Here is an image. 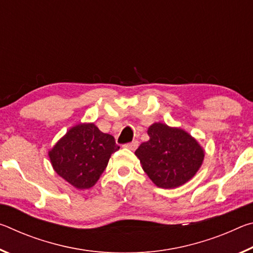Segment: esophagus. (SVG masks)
<instances>
[{"label": "esophagus", "instance_id": "1", "mask_svg": "<svg viewBox=\"0 0 253 253\" xmlns=\"http://www.w3.org/2000/svg\"><path fill=\"white\" fill-rule=\"evenodd\" d=\"M125 147L128 149H131V151H135V149L138 147V140H132L131 143L125 144Z\"/></svg>", "mask_w": 253, "mask_h": 253}]
</instances>
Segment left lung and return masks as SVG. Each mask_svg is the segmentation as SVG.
Listing matches in <instances>:
<instances>
[{
	"label": "left lung",
	"instance_id": "left-lung-1",
	"mask_svg": "<svg viewBox=\"0 0 253 253\" xmlns=\"http://www.w3.org/2000/svg\"><path fill=\"white\" fill-rule=\"evenodd\" d=\"M148 142L140 144L135 154L155 185L174 188L194 176L204 152L193 137L161 123L148 128Z\"/></svg>",
	"mask_w": 253,
	"mask_h": 253
}]
</instances>
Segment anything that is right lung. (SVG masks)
<instances>
[{"mask_svg":"<svg viewBox=\"0 0 253 253\" xmlns=\"http://www.w3.org/2000/svg\"><path fill=\"white\" fill-rule=\"evenodd\" d=\"M118 149L113 136L100 131L93 124H84L71 128L49 156L55 172L83 190L95 185L110 155Z\"/></svg>","mask_w":253,"mask_h":253,"instance_id":"right-lung-1","label":"right lung"}]
</instances>
